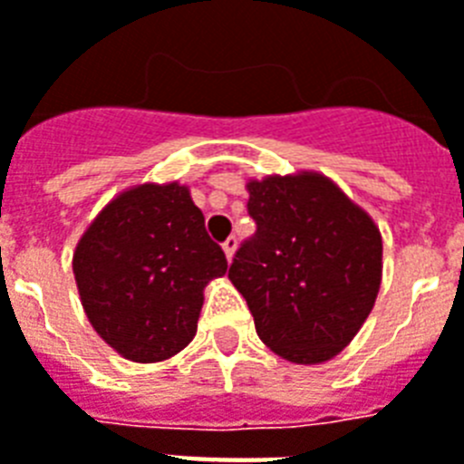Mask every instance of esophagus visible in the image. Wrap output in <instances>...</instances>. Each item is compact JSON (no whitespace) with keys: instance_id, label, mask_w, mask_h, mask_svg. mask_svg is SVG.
Returning <instances> with one entry per match:
<instances>
[{"instance_id":"1","label":"esophagus","mask_w":464,"mask_h":464,"mask_svg":"<svg viewBox=\"0 0 464 464\" xmlns=\"http://www.w3.org/2000/svg\"><path fill=\"white\" fill-rule=\"evenodd\" d=\"M221 247H224V252H226V259L231 262L233 255H236V247H238V240H236V236H231V238L224 240V245H221Z\"/></svg>"}]
</instances>
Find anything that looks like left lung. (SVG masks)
Here are the masks:
<instances>
[{
	"mask_svg": "<svg viewBox=\"0 0 464 464\" xmlns=\"http://www.w3.org/2000/svg\"><path fill=\"white\" fill-rule=\"evenodd\" d=\"M257 221L228 278L266 348L295 364L329 362L357 336L382 288V231L319 171L245 183Z\"/></svg>",
	"mask_w": 464,
	"mask_h": 464,
	"instance_id": "left-lung-1",
	"label": "left lung"
}]
</instances>
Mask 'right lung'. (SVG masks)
Returning a JSON list of instances; mask_svg holds the SVG:
<instances>
[{
    "label": "right lung",
    "instance_id": "add662e5",
    "mask_svg": "<svg viewBox=\"0 0 464 464\" xmlns=\"http://www.w3.org/2000/svg\"><path fill=\"white\" fill-rule=\"evenodd\" d=\"M228 269L188 186L138 183L109 199L73 252L88 322L130 362H164L195 338L205 288Z\"/></svg>",
    "mask_w": 464,
    "mask_h": 464
}]
</instances>
